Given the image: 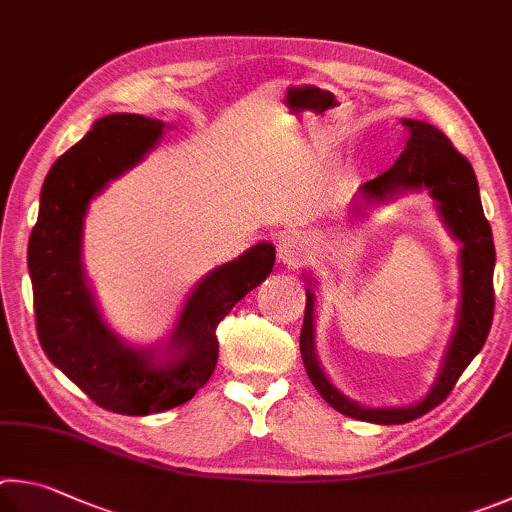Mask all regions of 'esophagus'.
I'll return each instance as SVG.
<instances>
[{"instance_id": "obj_1", "label": "esophagus", "mask_w": 512, "mask_h": 512, "mask_svg": "<svg viewBox=\"0 0 512 512\" xmlns=\"http://www.w3.org/2000/svg\"><path fill=\"white\" fill-rule=\"evenodd\" d=\"M276 254H279V261L288 267H297L308 256V245L301 236H283L279 240V247H276Z\"/></svg>"}]
</instances>
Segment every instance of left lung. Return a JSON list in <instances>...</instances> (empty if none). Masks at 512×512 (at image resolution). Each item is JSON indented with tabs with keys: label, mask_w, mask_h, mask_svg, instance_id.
Segmentation results:
<instances>
[{
	"label": "left lung",
	"mask_w": 512,
	"mask_h": 512,
	"mask_svg": "<svg viewBox=\"0 0 512 512\" xmlns=\"http://www.w3.org/2000/svg\"><path fill=\"white\" fill-rule=\"evenodd\" d=\"M405 128V150L387 173L362 184L360 195L351 209L355 220L364 218V206L393 202L407 193L427 191L432 197L438 215L450 231V236L461 242V303L456 326L443 355L438 378L427 396L409 407H366L344 396L321 369L315 353V292L306 290V315L301 328V357L310 382L321 393L330 407L339 414L355 420H366L375 425H402L420 418L443 402L454 389L456 380L468 369V364L479 355L486 344L492 312H495V292H492V274H495V242H492L490 224L483 215L479 184L470 161L452 146L445 134L432 123L402 119ZM310 285L315 281L306 276Z\"/></svg>",
	"instance_id": "8db88e82"
}]
</instances>
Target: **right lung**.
I'll return each mask as SVG.
<instances>
[{"instance_id": "1", "label": "right lung", "mask_w": 512, "mask_h": 512, "mask_svg": "<svg viewBox=\"0 0 512 512\" xmlns=\"http://www.w3.org/2000/svg\"><path fill=\"white\" fill-rule=\"evenodd\" d=\"M170 128L141 114L98 119L51 166L29 240L35 326L53 366L114 414L148 416L191 400L218 362L215 328L274 267L272 242L215 267L188 294L164 344L130 346L103 319L83 267L89 204L128 173Z\"/></svg>"}]
</instances>
